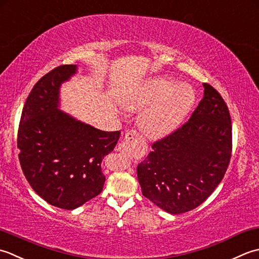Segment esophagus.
<instances>
[{
    "mask_svg": "<svg viewBox=\"0 0 259 259\" xmlns=\"http://www.w3.org/2000/svg\"><path fill=\"white\" fill-rule=\"evenodd\" d=\"M137 143H139V135L135 131H130L125 134L124 141L118 144V151L126 156H131Z\"/></svg>",
    "mask_w": 259,
    "mask_h": 259,
    "instance_id": "obj_1",
    "label": "esophagus"
}]
</instances>
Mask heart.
<instances>
[{
  "mask_svg": "<svg viewBox=\"0 0 259 259\" xmlns=\"http://www.w3.org/2000/svg\"><path fill=\"white\" fill-rule=\"evenodd\" d=\"M196 102L193 89L171 77L155 76L140 83L124 100V108L143 112L139 126L150 139H160L176 131Z\"/></svg>",
  "mask_w": 259,
  "mask_h": 259,
  "instance_id": "obj_1",
  "label": "heart"
}]
</instances>
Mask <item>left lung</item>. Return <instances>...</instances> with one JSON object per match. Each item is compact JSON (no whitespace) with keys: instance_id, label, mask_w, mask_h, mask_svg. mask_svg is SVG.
<instances>
[{"instance_id":"left-lung-1","label":"left lung","mask_w":259,"mask_h":259,"mask_svg":"<svg viewBox=\"0 0 259 259\" xmlns=\"http://www.w3.org/2000/svg\"><path fill=\"white\" fill-rule=\"evenodd\" d=\"M203 98L188 122L155 142L137 165L142 193L179 214L197 208L223 180L231 156V119L220 94L203 83Z\"/></svg>"}]
</instances>
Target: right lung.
<instances>
[{"label": "right lung", "mask_w": 259, "mask_h": 259, "mask_svg": "<svg viewBox=\"0 0 259 259\" xmlns=\"http://www.w3.org/2000/svg\"><path fill=\"white\" fill-rule=\"evenodd\" d=\"M77 69V65L57 67L35 83L18 132L20 164L31 188L49 204L66 210L103 191L102 161L120 135L95 128L59 108L60 87Z\"/></svg>", "instance_id": "right-lung-1"}]
</instances>
